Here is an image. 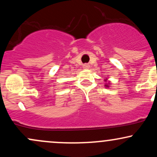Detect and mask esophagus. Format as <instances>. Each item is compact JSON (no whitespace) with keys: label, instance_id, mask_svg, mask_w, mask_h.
<instances>
[{"label":"esophagus","instance_id":"1","mask_svg":"<svg viewBox=\"0 0 157 157\" xmlns=\"http://www.w3.org/2000/svg\"><path fill=\"white\" fill-rule=\"evenodd\" d=\"M89 64H84L83 65V68H85V69H88V68H89Z\"/></svg>","mask_w":157,"mask_h":157}]
</instances>
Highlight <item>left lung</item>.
Listing matches in <instances>:
<instances>
[{"instance_id": "1", "label": "left lung", "mask_w": 157, "mask_h": 157, "mask_svg": "<svg viewBox=\"0 0 157 157\" xmlns=\"http://www.w3.org/2000/svg\"><path fill=\"white\" fill-rule=\"evenodd\" d=\"M104 81H105V82H106V83L105 84V87H106V88H109L110 85H111V84H110V83H111V82H110V81L108 80V79H107V78L104 79Z\"/></svg>"}]
</instances>
